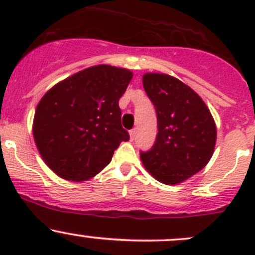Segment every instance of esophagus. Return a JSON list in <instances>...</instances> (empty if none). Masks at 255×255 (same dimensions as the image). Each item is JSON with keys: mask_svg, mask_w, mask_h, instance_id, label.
<instances>
[{"mask_svg": "<svg viewBox=\"0 0 255 255\" xmlns=\"http://www.w3.org/2000/svg\"><path fill=\"white\" fill-rule=\"evenodd\" d=\"M129 137H130V140H134L135 137H137V129L129 130Z\"/></svg>", "mask_w": 255, "mask_h": 255, "instance_id": "obj_1", "label": "esophagus"}]
</instances>
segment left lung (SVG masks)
I'll return each mask as SVG.
<instances>
[{
    "instance_id": "obj_1",
    "label": "left lung",
    "mask_w": 255,
    "mask_h": 255,
    "mask_svg": "<svg viewBox=\"0 0 255 255\" xmlns=\"http://www.w3.org/2000/svg\"><path fill=\"white\" fill-rule=\"evenodd\" d=\"M143 86L155 107L158 134L140 160L158 181L184 182L202 170L215 151V120L204 100L174 76L146 73Z\"/></svg>"
}]
</instances>
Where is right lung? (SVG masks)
Here are the masks:
<instances>
[{"label":"right lung","instance_id":"obj_1","mask_svg":"<svg viewBox=\"0 0 255 255\" xmlns=\"http://www.w3.org/2000/svg\"><path fill=\"white\" fill-rule=\"evenodd\" d=\"M133 78L125 68L100 64L45 92L35 109L33 137L44 163L61 179L81 182L111 161L129 134L118 101Z\"/></svg>","mask_w":255,"mask_h":255}]
</instances>
